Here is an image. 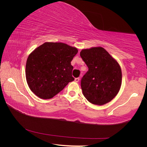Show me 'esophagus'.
<instances>
[{"label": "esophagus", "mask_w": 147, "mask_h": 147, "mask_svg": "<svg viewBox=\"0 0 147 147\" xmlns=\"http://www.w3.org/2000/svg\"><path fill=\"white\" fill-rule=\"evenodd\" d=\"M80 80V78H75V82H78Z\"/></svg>", "instance_id": "obj_1"}]
</instances>
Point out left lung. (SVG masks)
<instances>
[{
	"instance_id": "1",
	"label": "left lung",
	"mask_w": 147,
	"mask_h": 147,
	"mask_svg": "<svg viewBox=\"0 0 147 147\" xmlns=\"http://www.w3.org/2000/svg\"><path fill=\"white\" fill-rule=\"evenodd\" d=\"M80 56L88 67L81 80L84 96L93 104L108 103L117 96L121 85L119 64L102 47L84 49Z\"/></svg>"
}]
</instances>
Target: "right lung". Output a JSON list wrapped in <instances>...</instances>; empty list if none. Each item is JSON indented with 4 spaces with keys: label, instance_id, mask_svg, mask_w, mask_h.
<instances>
[{
    "label": "right lung",
    "instance_id": "1",
    "mask_svg": "<svg viewBox=\"0 0 147 147\" xmlns=\"http://www.w3.org/2000/svg\"><path fill=\"white\" fill-rule=\"evenodd\" d=\"M78 50L63 43L46 42L29 55L26 77L30 90L38 97L51 99L74 80L71 61Z\"/></svg>",
    "mask_w": 147,
    "mask_h": 147
}]
</instances>
